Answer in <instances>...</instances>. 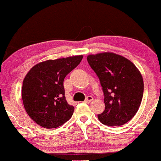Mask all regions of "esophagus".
I'll use <instances>...</instances> for the list:
<instances>
[{"mask_svg":"<svg viewBox=\"0 0 161 161\" xmlns=\"http://www.w3.org/2000/svg\"><path fill=\"white\" fill-rule=\"evenodd\" d=\"M92 100H93V97H92V96H88V97H87L85 99L84 102H85V103H90V102L92 101Z\"/></svg>","mask_w":161,"mask_h":161,"instance_id":"esophagus-1","label":"esophagus"}]
</instances>
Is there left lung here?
<instances>
[{
	"label": "left lung",
	"mask_w": 161,
	"mask_h": 161,
	"mask_svg": "<svg viewBox=\"0 0 161 161\" xmlns=\"http://www.w3.org/2000/svg\"><path fill=\"white\" fill-rule=\"evenodd\" d=\"M87 60L103 92L105 110L97 114L99 120L106 126L126 124L137 113L143 98L141 72L130 60L112 53L90 55Z\"/></svg>",
	"instance_id": "left-lung-1"
}]
</instances>
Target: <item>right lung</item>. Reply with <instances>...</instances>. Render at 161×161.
<instances>
[{"mask_svg":"<svg viewBox=\"0 0 161 161\" xmlns=\"http://www.w3.org/2000/svg\"><path fill=\"white\" fill-rule=\"evenodd\" d=\"M83 55L39 63L25 77L22 100L29 116L43 128L55 129L69 120L74 106L67 103L64 80Z\"/></svg>","mask_w":161,"mask_h":161,"instance_id":"add662e5","label":"right lung"}]
</instances>
